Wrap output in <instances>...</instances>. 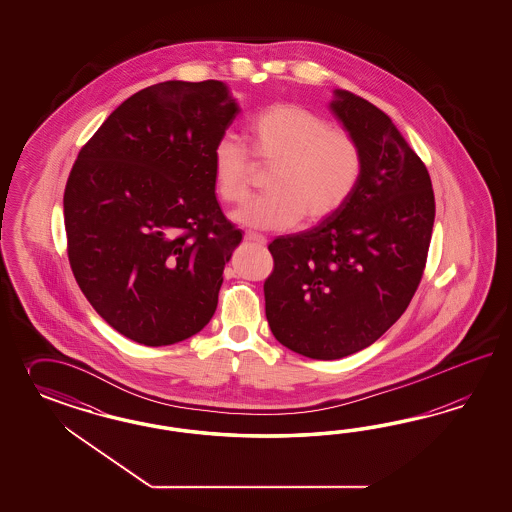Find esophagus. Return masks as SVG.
<instances>
[{"mask_svg": "<svg viewBox=\"0 0 512 512\" xmlns=\"http://www.w3.org/2000/svg\"><path fill=\"white\" fill-rule=\"evenodd\" d=\"M244 240H246V242H255V244H259V246H266V238H264L263 234L246 231V233H244Z\"/></svg>", "mask_w": 512, "mask_h": 512, "instance_id": "esophagus-1", "label": "esophagus"}]
</instances>
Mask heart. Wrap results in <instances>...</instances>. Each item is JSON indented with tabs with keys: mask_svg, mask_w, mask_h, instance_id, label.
Instances as JSON below:
<instances>
[{
	"mask_svg": "<svg viewBox=\"0 0 512 512\" xmlns=\"http://www.w3.org/2000/svg\"><path fill=\"white\" fill-rule=\"evenodd\" d=\"M255 169H272L266 195L242 206L234 219L264 231H281L302 217L325 221L351 201L364 172L357 137L332 127L325 116L295 103H276L246 125V148L221 139L212 150V182L217 199L242 204Z\"/></svg>",
	"mask_w": 512,
	"mask_h": 512,
	"instance_id": "b5f03b06",
	"label": "heart"
}]
</instances>
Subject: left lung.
Wrapping results in <instances>:
<instances>
[{
    "mask_svg": "<svg viewBox=\"0 0 512 512\" xmlns=\"http://www.w3.org/2000/svg\"><path fill=\"white\" fill-rule=\"evenodd\" d=\"M332 110L364 150L351 201L306 233L279 236L264 281L272 334L317 360L349 357L407 310L426 268L435 197L426 165L383 110L336 92Z\"/></svg>",
    "mask_w": 512,
    "mask_h": 512,
    "instance_id": "1",
    "label": "left lung"
}]
</instances>
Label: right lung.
Masks as SVG:
<instances>
[{
	"label": "right lung",
	"instance_id": "add662e5",
	"mask_svg": "<svg viewBox=\"0 0 512 512\" xmlns=\"http://www.w3.org/2000/svg\"><path fill=\"white\" fill-rule=\"evenodd\" d=\"M219 80H169L131 95L93 133L63 193L78 287L142 345L186 340L212 319L242 233L223 216L212 150L236 116Z\"/></svg>",
	"mask_w": 512,
	"mask_h": 512
}]
</instances>
